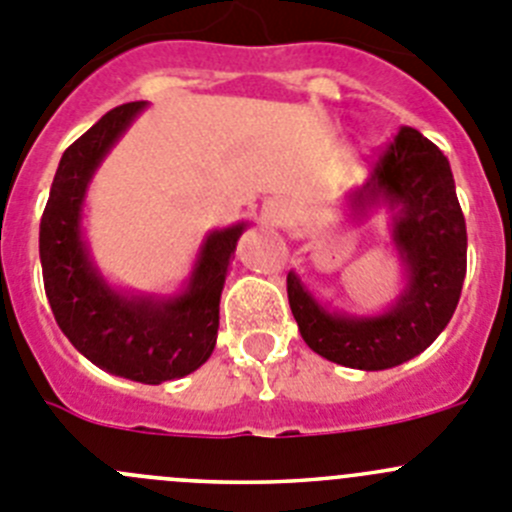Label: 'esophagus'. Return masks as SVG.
Returning a JSON list of instances; mask_svg holds the SVG:
<instances>
[{
    "label": "esophagus",
    "mask_w": 512,
    "mask_h": 512,
    "mask_svg": "<svg viewBox=\"0 0 512 512\" xmlns=\"http://www.w3.org/2000/svg\"><path fill=\"white\" fill-rule=\"evenodd\" d=\"M284 218H286V208L281 206L279 201L266 203V206H264V221L274 223V226H281V223H284Z\"/></svg>",
    "instance_id": "34e87169"
}]
</instances>
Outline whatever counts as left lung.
Listing matches in <instances>:
<instances>
[{
    "mask_svg": "<svg viewBox=\"0 0 512 512\" xmlns=\"http://www.w3.org/2000/svg\"><path fill=\"white\" fill-rule=\"evenodd\" d=\"M349 216L392 213L389 233L405 286L379 314L326 309L296 271L286 276L289 306L309 349L364 372L397 367L425 352L460 301L467 269V231L452 170L442 150L415 128H399L372 178L344 198Z\"/></svg>",
    "mask_w": 512,
    "mask_h": 512,
    "instance_id": "1",
    "label": "left lung"
}]
</instances>
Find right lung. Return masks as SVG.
<instances>
[{
	"label": "right lung",
	"instance_id": "add662e5",
	"mask_svg": "<svg viewBox=\"0 0 512 512\" xmlns=\"http://www.w3.org/2000/svg\"><path fill=\"white\" fill-rule=\"evenodd\" d=\"M145 107H115L62 153L42 213L40 261L52 314L72 347L115 377L160 384L196 372L211 357L221 291L248 223L206 233L178 294H135L107 284L82 231V208L95 170Z\"/></svg>",
	"mask_w": 512,
	"mask_h": 512
}]
</instances>
